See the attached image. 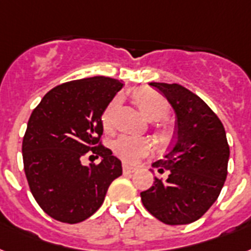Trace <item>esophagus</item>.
Listing matches in <instances>:
<instances>
[{"label": "esophagus", "instance_id": "obj_1", "mask_svg": "<svg viewBox=\"0 0 251 251\" xmlns=\"http://www.w3.org/2000/svg\"><path fill=\"white\" fill-rule=\"evenodd\" d=\"M134 172H136V168H132V167H129V165H127V164H124L123 165V173L124 175H132V173H134Z\"/></svg>", "mask_w": 251, "mask_h": 251}]
</instances>
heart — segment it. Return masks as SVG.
<instances>
[{"label": "heart", "mask_w": 251, "mask_h": 251, "mask_svg": "<svg viewBox=\"0 0 251 251\" xmlns=\"http://www.w3.org/2000/svg\"><path fill=\"white\" fill-rule=\"evenodd\" d=\"M132 97H133V101L136 102L138 109L150 121H163L171 111V106H169L167 99L159 92L148 88V87H142V88L136 90ZM118 105H119V99L115 97L105 107V110L101 115L102 127L106 132H111L114 129V118H115ZM159 136L164 141L168 140L171 137V130L167 127H160ZM113 151L114 154L121 160H123L126 164H137L141 159L146 158L152 152V145L146 138L121 136L114 141Z\"/></svg>", "instance_id": "obj_1"}]
</instances>
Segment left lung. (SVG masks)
<instances>
[{
    "label": "left lung",
    "instance_id": "obj_1",
    "mask_svg": "<svg viewBox=\"0 0 251 251\" xmlns=\"http://www.w3.org/2000/svg\"><path fill=\"white\" fill-rule=\"evenodd\" d=\"M177 115L176 137L164 158L152 163L168 178L155 177L141 192L148 212L165 225H187L214 204L227 178L229 146L217 114L195 93L177 83H156Z\"/></svg>",
    "mask_w": 251,
    "mask_h": 251
}]
</instances>
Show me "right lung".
I'll return each instance as SVG.
<instances>
[{"label": "right lung", "instance_id": "obj_1", "mask_svg": "<svg viewBox=\"0 0 251 251\" xmlns=\"http://www.w3.org/2000/svg\"><path fill=\"white\" fill-rule=\"evenodd\" d=\"M123 83L92 76L56 86L33 110L23 137V163L33 198L43 212L63 223H79L102 205L122 163L105 148L102 115ZM86 154L99 165L81 164Z\"/></svg>", "mask_w": 251, "mask_h": 251}]
</instances>
